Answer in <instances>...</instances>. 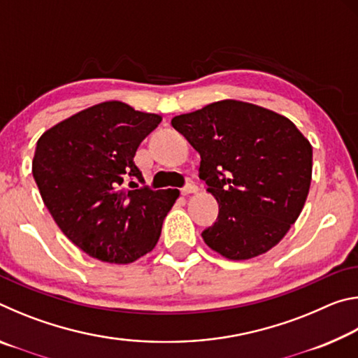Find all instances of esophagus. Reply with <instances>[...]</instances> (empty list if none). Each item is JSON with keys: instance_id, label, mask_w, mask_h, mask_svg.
<instances>
[{"instance_id": "34e87169", "label": "esophagus", "mask_w": 358, "mask_h": 358, "mask_svg": "<svg viewBox=\"0 0 358 358\" xmlns=\"http://www.w3.org/2000/svg\"><path fill=\"white\" fill-rule=\"evenodd\" d=\"M181 194H183V196H187V194H191V192H196L197 191V186L194 185V183H186L183 187H181Z\"/></svg>"}]
</instances>
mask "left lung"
I'll return each instance as SVG.
<instances>
[{
	"mask_svg": "<svg viewBox=\"0 0 358 358\" xmlns=\"http://www.w3.org/2000/svg\"><path fill=\"white\" fill-rule=\"evenodd\" d=\"M172 126L199 151V178L220 203L205 243L232 260L271 250L308 197L310 142L286 117L232 99L178 115Z\"/></svg>",
	"mask_w": 358,
	"mask_h": 358,
	"instance_id": "1",
	"label": "left lung"
}]
</instances>
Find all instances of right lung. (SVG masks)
Here are the masks:
<instances>
[{
	"mask_svg": "<svg viewBox=\"0 0 358 358\" xmlns=\"http://www.w3.org/2000/svg\"><path fill=\"white\" fill-rule=\"evenodd\" d=\"M159 123V115L108 101L72 115L38 141L33 177L42 201L66 237L88 256L129 264L159 240L180 192L134 181L145 183L136 151Z\"/></svg>",
	"mask_w": 358,
	"mask_h": 358,
	"instance_id": "add662e5",
	"label": "right lung"
}]
</instances>
